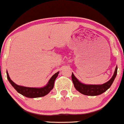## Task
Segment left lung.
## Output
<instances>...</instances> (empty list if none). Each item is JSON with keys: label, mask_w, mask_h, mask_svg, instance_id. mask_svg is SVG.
<instances>
[{"label": "left lung", "mask_w": 124, "mask_h": 124, "mask_svg": "<svg viewBox=\"0 0 124 124\" xmlns=\"http://www.w3.org/2000/svg\"><path fill=\"white\" fill-rule=\"evenodd\" d=\"M117 67L116 66L115 69V71L114 74L111 79L107 81V83H104L101 85H93V84H85L81 83L72 74V79L73 81V85L75 88L78 90L79 93L83 94V95H87V96H97L103 93L107 90L110 87L112 83H113L115 78L117 75Z\"/></svg>", "instance_id": "8db88e82"}]
</instances>
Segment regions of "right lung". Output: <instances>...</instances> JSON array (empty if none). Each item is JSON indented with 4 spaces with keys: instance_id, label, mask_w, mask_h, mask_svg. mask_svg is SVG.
<instances>
[{
    "instance_id": "add662e5",
    "label": "right lung",
    "mask_w": 124,
    "mask_h": 124,
    "mask_svg": "<svg viewBox=\"0 0 124 124\" xmlns=\"http://www.w3.org/2000/svg\"><path fill=\"white\" fill-rule=\"evenodd\" d=\"M58 73H59V72L55 73V74L51 77V79H49L47 85H45V87L40 88H34L27 87H23L21 86V85H17V84L14 83V82L10 79L8 72H7V78H8V81H9V82L10 83V84L12 85V86L17 90V92L18 93H20L21 95H23V96H26V97L29 98H39L47 95V94L51 92V90L54 88L55 80L56 79L57 77H58Z\"/></svg>"
}]
</instances>
